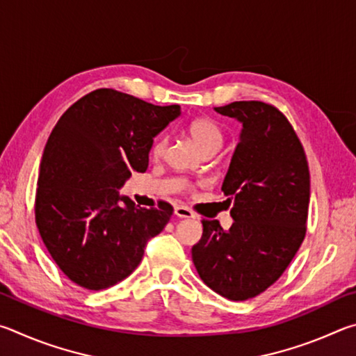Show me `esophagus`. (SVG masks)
<instances>
[{"mask_svg": "<svg viewBox=\"0 0 356 356\" xmlns=\"http://www.w3.org/2000/svg\"><path fill=\"white\" fill-rule=\"evenodd\" d=\"M174 215L179 216V218H195L196 216L188 207H185V206H177L176 209H174Z\"/></svg>", "mask_w": 356, "mask_h": 356, "instance_id": "34e87169", "label": "esophagus"}]
</instances>
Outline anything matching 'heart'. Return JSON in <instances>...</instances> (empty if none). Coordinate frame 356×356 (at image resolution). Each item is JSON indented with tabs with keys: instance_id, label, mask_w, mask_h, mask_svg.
Wrapping results in <instances>:
<instances>
[{
	"instance_id": "b5f03b06",
	"label": "heart",
	"mask_w": 356,
	"mask_h": 356,
	"mask_svg": "<svg viewBox=\"0 0 356 356\" xmlns=\"http://www.w3.org/2000/svg\"><path fill=\"white\" fill-rule=\"evenodd\" d=\"M188 131L193 140L202 149V152H216L221 147L225 135L216 120L212 118H196L188 124ZM168 136L159 135L150 146V156L161 160L166 154Z\"/></svg>"
}]
</instances>
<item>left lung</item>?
Wrapping results in <instances>:
<instances>
[{"mask_svg": "<svg viewBox=\"0 0 356 356\" xmlns=\"http://www.w3.org/2000/svg\"><path fill=\"white\" fill-rule=\"evenodd\" d=\"M215 111L243 125L221 186L234 202V222L225 231L218 220L204 218L191 259L212 291L243 301L278 281L303 242L309 168L297 134L276 106L243 100Z\"/></svg>", "mask_w": 356, "mask_h": 356, "instance_id": "8db88e82", "label": "left lung"}]
</instances>
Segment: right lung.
Instances as JSON below:
<instances>
[{
    "label": "right lung",
    "instance_id": "add662e5",
    "mask_svg": "<svg viewBox=\"0 0 356 356\" xmlns=\"http://www.w3.org/2000/svg\"><path fill=\"white\" fill-rule=\"evenodd\" d=\"M179 114V105H152L102 88L67 108L51 130L40 161L35 225L75 284L102 291L127 278L147 240L170 221L171 204L144 209L118 190L131 172L147 170L154 136Z\"/></svg>",
    "mask_w": 356,
    "mask_h": 356
}]
</instances>
